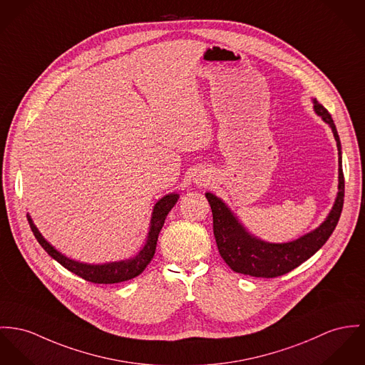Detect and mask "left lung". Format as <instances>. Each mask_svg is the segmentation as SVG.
Returning <instances> with one entry per match:
<instances>
[{"label":"left lung","mask_w":365,"mask_h":365,"mask_svg":"<svg viewBox=\"0 0 365 365\" xmlns=\"http://www.w3.org/2000/svg\"><path fill=\"white\" fill-rule=\"evenodd\" d=\"M314 110L332 128L339 151V193L332 211L319 227L290 243H265L249 235L218 197L205 193L212 211L214 236L218 250L225 262L237 274L255 278H277L284 275L318 252L336 227L344 200L341 147L331 113L318 101H314Z\"/></svg>","instance_id":"1"}]
</instances>
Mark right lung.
I'll use <instances>...</instances> for the list:
<instances>
[{"label": "right lung", "instance_id": "add662e5", "mask_svg": "<svg viewBox=\"0 0 365 365\" xmlns=\"http://www.w3.org/2000/svg\"><path fill=\"white\" fill-rule=\"evenodd\" d=\"M178 197H179L178 195H168V196L163 197L155 204L147 242L136 257L126 259V261L111 262V264H104V265H88V264H82V262L66 258L61 252H56L50 243H47V240L37 230V227L34 226L29 215L28 221L30 229H31L34 237L37 239V242L40 243V246L54 259H56L62 267H65L68 271L83 278L84 281L93 282V283H106V284L119 283V282L129 281V279L139 277L141 272L145 269V267L150 264V261L153 259L154 252H155L160 230L164 226L169 211L176 204Z\"/></svg>", "mask_w": 365, "mask_h": 365}]
</instances>
